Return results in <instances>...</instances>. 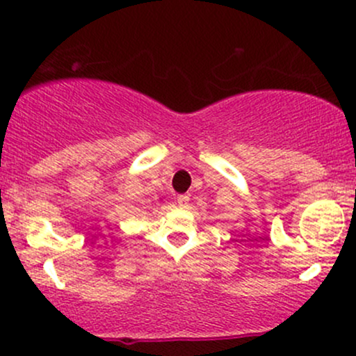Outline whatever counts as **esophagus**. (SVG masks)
I'll return each mask as SVG.
<instances>
[{
  "instance_id": "obj_1",
  "label": "esophagus",
  "mask_w": 356,
  "mask_h": 356,
  "mask_svg": "<svg viewBox=\"0 0 356 356\" xmlns=\"http://www.w3.org/2000/svg\"><path fill=\"white\" fill-rule=\"evenodd\" d=\"M177 204L181 207H187V204H189V195L187 194H182V195H179L177 197Z\"/></svg>"
}]
</instances>
